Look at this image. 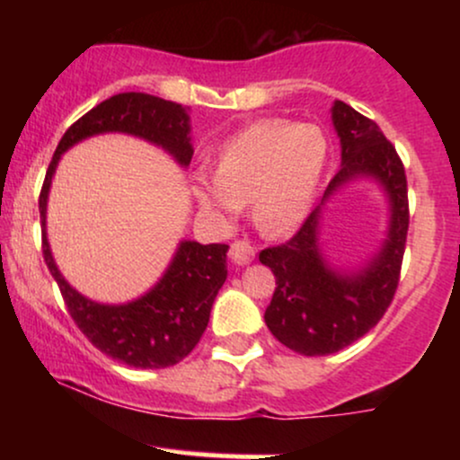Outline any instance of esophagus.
<instances>
[{"mask_svg":"<svg viewBox=\"0 0 460 460\" xmlns=\"http://www.w3.org/2000/svg\"><path fill=\"white\" fill-rule=\"evenodd\" d=\"M252 260H255V248L251 246V242L240 240L231 244V261L237 263V266H246Z\"/></svg>","mask_w":460,"mask_h":460,"instance_id":"1","label":"esophagus"}]
</instances>
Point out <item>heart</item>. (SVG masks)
<instances>
[{"label":"heart","instance_id":"b5f03b06","mask_svg":"<svg viewBox=\"0 0 460 460\" xmlns=\"http://www.w3.org/2000/svg\"><path fill=\"white\" fill-rule=\"evenodd\" d=\"M326 164V138L311 123L270 119L226 140L214 179L194 177L192 197L214 218H234L251 203L257 229L279 235L307 218Z\"/></svg>","mask_w":460,"mask_h":460}]
</instances>
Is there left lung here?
I'll return each instance as SVG.
<instances>
[{
    "instance_id": "left-lung-1",
    "label": "left lung",
    "mask_w": 460,
    "mask_h": 460,
    "mask_svg": "<svg viewBox=\"0 0 460 460\" xmlns=\"http://www.w3.org/2000/svg\"><path fill=\"white\" fill-rule=\"evenodd\" d=\"M331 119L341 146L340 172L298 234L260 252V261L277 279L263 320L283 346L305 357L332 355L378 324L398 288L409 231L406 175L392 142L374 120L344 102L332 103ZM358 178H369L384 190L390 205L388 234L366 264L335 269L319 246L321 209Z\"/></svg>"
}]
</instances>
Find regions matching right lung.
<instances>
[{
	"label": "right lung",
	"instance_id": "add662e5",
	"mask_svg": "<svg viewBox=\"0 0 460 460\" xmlns=\"http://www.w3.org/2000/svg\"><path fill=\"white\" fill-rule=\"evenodd\" d=\"M99 134H128L160 146L186 168L192 160L188 108L145 93H120L75 120L47 168L39 209L43 257L77 329L94 348L129 367L160 369L186 358L208 329L214 298L226 279V244L179 242L164 274L146 294L120 305L86 298L58 270L47 240V199L60 157L77 142Z\"/></svg>",
	"mask_w": 460,
	"mask_h": 460
}]
</instances>
